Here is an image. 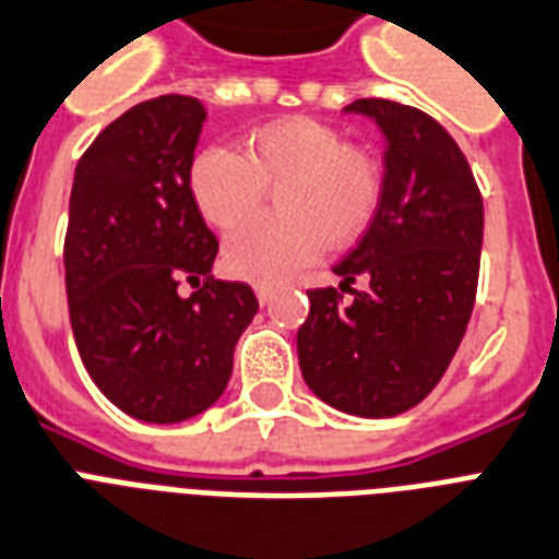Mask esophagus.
Segmentation results:
<instances>
[{
  "label": "esophagus",
  "instance_id": "obj_1",
  "mask_svg": "<svg viewBox=\"0 0 559 559\" xmlns=\"http://www.w3.org/2000/svg\"><path fill=\"white\" fill-rule=\"evenodd\" d=\"M255 295H258V301H261V304H270L272 301V287H270V284H258Z\"/></svg>",
  "mask_w": 559,
  "mask_h": 559
}]
</instances>
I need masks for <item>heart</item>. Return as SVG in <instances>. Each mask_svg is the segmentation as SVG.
Masks as SVG:
<instances>
[{
	"instance_id": "obj_1",
	"label": "heart",
	"mask_w": 559,
	"mask_h": 559,
	"mask_svg": "<svg viewBox=\"0 0 559 559\" xmlns=\"http://www.w3.org/2000/svg\"><path fill=\"white\" fill-rule=\"evenodd\" d=\"M278 182L280 215L226 240L224 266L238 278L272 284L310 264L324 243L347 247L370 229L384 194L379 163L312 117L264 122L247 134L243 154L206 146L189 166L194 206L215 229H235Z\"/></svg>"
}]
</instances>
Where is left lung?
<instances>
[{
  "instance_id": "obj_1",
  "label": "left lung",
  "mask_w": 559,
  "mask_h": 559,
  "mask_svg": "<svg viewBox=\"0 0 559 559\" xmlns=\"http://www.w3.org/2000/svg\"><path fill=\"white\" fill-rule=\"evenodd\" d=\"M344 111L388 140L379 215L333 266L338 289H310L298 330L304 382L335 411L388 419L437 388L474 312L483 194L456 140L433 117L393 99ZM356 277L368 287L353 290ZM350 292V302L343 293Z\"/></svg>"
}]
</instances>
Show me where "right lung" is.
I'll use <instances>...</instances> for the list:
<instances>
[{
    "instance_id": "obj_1",
    "label": "right lung",
    "mask_w": 559,
    "mask_h": 559,
    "mask_svg": "<svg viewBox=\"0 0 559 559\" xmlns=\"http://www.w3.org/2000/svg\"><path fill=\"white\" fill-rule=\"evenodd\" d=\"M203 120L201 99L180 94L129 108L85 148L68 203L76 350L108 402L154 425L215 405L258 312L249 284L212 275L217 238L189 192Z\"/></svg>"
}]
</instances>
